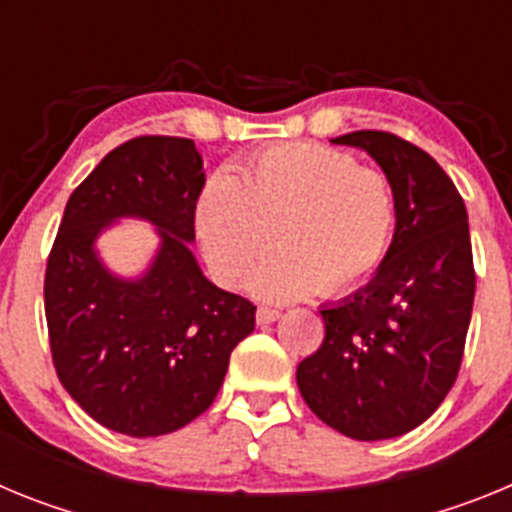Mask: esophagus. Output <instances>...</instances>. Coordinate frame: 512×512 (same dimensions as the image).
I'll list each match as a JSON object with an SVG mask.
<instances>
[{
  "mask_svg": "<svg viewBox=\"0 0 512 512\" xmlns=\"http://www.w3.org/2000/svg\"><path fill=\"white\" fill-rule=\"evenodd\" d=\"M282 318V310H277V307H266L261 305L259 310H256V323L266 325V323H274V320Z\"/></svg>",
  "mask_w": 512,
  "mask_h": 512,
  "instance_id": "obj_1",
  "label": "esophagus"
}]
</instances>
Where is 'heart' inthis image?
Here are the masks:
<instances>
[{
  "instance_id": "obj_1",
  "label": "heart",
  "mask_w": 512,
  "mask_h": 512,
  "mask_svg": "<svg viewBox=\"0 0 512 512\" xmlns=\"http://www.w3.org/2000/svg\"><path fill=\"white\" fill-rule=\"evenodd\" d=\"M397 225L390 176L341 148L282 143L253 153L235 176L207 179L194 228L215 279L241 284L253 261L279 251L248 279L269 300L318 289L338 297L382 266Z\"/></svg>"
}]
</instances>
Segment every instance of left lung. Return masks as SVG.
I'll use <instances>...</instances> for the list:
<instances>
[{"label":"left lung","mask_w":512,"mask_h":512,"mask_svg":"<svg viewBox=\"0 0 512 512\" xmlns=\"http://www.w3.org/2000/svg\"><path fill=\"white\" fill-rule=\"evenodd\" d=\"M364 148L397 200L392 246L374 279L320 310L323 346L297 366V387L325 425L382 441L431 418L459 374L474 305L467 207L423 148L384 130L333 138Z\"/></svg>","instance_id":"8db88e82"}]
</instances>
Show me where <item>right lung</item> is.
I'll return each instance as SVG.
<instances>
[{
    "mask_svg": "<svg viewBox=\"0 0 512 512\" xmlns=\"http://www.w3.org/2000/svg\"><path fill=\"white\" fill-rule=\"evenodd\" d=\"M202 187L192 140L140 135L107 153L66 202L43 287L53 366L110 431L151 438L192 423L256 323L253 302L215 287L189 251ZM117 216L148 219L162 238L140 280L110 275L93 251Z\"/></svg>",
    "mask_w": 512,
    "mask_h": 512,
    "instance_id": "right-lung-1",
    "label": "right lung"
}]
</instances>
